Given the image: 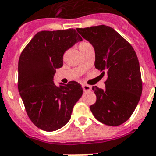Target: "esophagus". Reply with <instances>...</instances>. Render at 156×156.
<instances>
[{
  "label": "esophagus",
  "instance_id": "esophagus-1",
  "mask_svg": "<svg viewBox=\"0 0 156 156\" xmlns=\"http://www.w3.org/2000/svg\"><path fill=\"white\" fill-rule=\"evenodd\" d=\"M83 89L84 92H87V91H91L92 90V87L87 84H83Z\"/></svg>",
  "mask_w": 156,
  "mask_h": 156
}]
</instances>
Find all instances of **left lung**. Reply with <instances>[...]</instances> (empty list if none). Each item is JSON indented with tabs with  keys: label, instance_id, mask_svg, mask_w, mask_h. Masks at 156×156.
Listing matches in <instances>:
<instances>
[{
	"label": "left lung",
	"instance_id": "8db88e82",
	"mask_svg": "<svg viewBox=\"0 0 156 156\" xmlns=\"http://www.w3.org/2000/svg\"><path fill=\"white\" fill-rule=\"evenodd\" d=\"M95 50V68L107 73L105 89L93 87L97 101L90 110L98 121L116 126L132 115L142 93L139 61L132 46L114 29L101 25L77 29Z\"/></svg>",
	"mask_w": 156,
	"mask_h": 156
}]
</instances>
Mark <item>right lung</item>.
<instances>
[{
  "label": "right lung",
  "instance_id": "1",
  "mask_svg": "<svg viewBox=\"0 0 156 156\" xmlns=\"http://www.w3.org/2000/svg\"><path fill=\"white\" fill-rule=\"evenodd\" d=\"M82 40L74 29L40 31L20 56V95L30 119L41 130L54 131L66 125L83 95V87L77 82L58 86L54 82L56 69L63 66V54Z\"/></svg>",
  "mask_w": 156,
  "mask_h": 156
}]
</instances>
